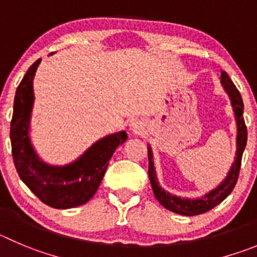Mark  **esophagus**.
I'll list each match as a JSON object with an SVG mask.
<instances>
[{
  "mask_svg": "<svg viewBox=\"0 0 257 257\" xmlns=\"http://www.w3.org/2000/svg\"><path fill=\"white\" fill-rule=\"evenodd\" d=\"M131 131L133 132V133L138 134V133H142L143 131V124L141 123L140 120H133L131 123Z\"/></svg>",
  "mask_w": 257,
  "mask_h": 257,
  "instance_id": "esophagus-1",
  "label": "esophagus"
}]
</instances>
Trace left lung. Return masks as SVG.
<instances>
[{
	"label": "left lung",
	"mask_w": 257,
	"mask_h": 257,
	"mask_svg": "<svg viewBox=\"0 0 257 257\" xmlns=\"http://www.w3.org/2000/svg\"><path fill=\"white\" fill-rule=\"evenodd\" d=\"M220 83H222L223 88L227 92V95L231 99L232 107H233L234 119L237 123V138H236V157H234V162L232 164L231 169H229L228 174L224 177L222 183L207 193L205 195L200 196V198L190 199V198H180V196L172 195L169 191L164 190L160 186L157 180V175H156L155 166H153V153L152 148L148 145V161H150V167H148V175H150L151 185H152L153 194H155L156 199L158 203L165 207L166 209L171 210V212L177 213L181 215H198L203 214V213L208 212L215 205L222 203L229 194L233 190L234 185L238 179L239 169H241V160L242 155H243L244 147H246V142H247V128L244 124L243 119V101H242L241 93L233 85L228 74L224 71H220Z\"/></svg>",
	"instance_id": "obj_1"
}]
</instances>
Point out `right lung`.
Segmentation results:
<instances>
[{"mask_svg": "<svg viewBox=\"0 0 257 257\" xmlns=\"http://www.w3.org/2000/svg\"><path fill=\"white\" fill-rule=\"evenodd\" d=\"M40 61L38 59L28 69L15 93L10 129L14 164L24 184L44 204L56 209H69L85 204L95 195L112 153L125 142L128 136L125 131L109 134L64 166L43 161L30 140L31 110L34 105L33 80Z\"/></svg>", "mask_w": 257, "mask_h": 257, "instance_id": "add662e5", "label": "right lung"}]
</instances>
